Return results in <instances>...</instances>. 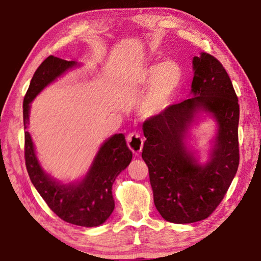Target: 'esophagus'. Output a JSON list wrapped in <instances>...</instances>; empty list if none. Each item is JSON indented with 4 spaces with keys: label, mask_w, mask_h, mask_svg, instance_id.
I'll use <instances>...</instances> for the list:
<instances>
[{
    "label": "esophagus",
    "mask_w": 261,
    "mask_h": 261,
    "mask_svg": "<svg viewBox=\"0 0 261 261\" xmlns=\"http://www.w3.org/2000/svg\"><path fill=\"white\" fill-rule=\"evenodd\" d=\"M126 141H127V146H129L132 153H134L135 155H139L144 145V139L143 137L140 136L139 132H136V131L131 132V134L127 136Z\"/></svg>",
    "instance_id": "obj_1"
}]
</instances>
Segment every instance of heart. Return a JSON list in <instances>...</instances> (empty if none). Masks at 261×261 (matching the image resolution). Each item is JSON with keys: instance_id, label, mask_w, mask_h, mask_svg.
Instances as JSON below:
<instances>
[{"instance_id": "b5f03b06", "label": "heart", "mask_w": 261, "mask_h": 261, "mask_svg": "<svg viewBox=\"0 0 261 261\" xmlns=\"http://www.w3.org/2000/svg\"><path fill=\"white\" fill-rule=\"evenodd\" d=\"M138 85L147 88L140 103L145 116H156L165 113L173 102L183 82V71L175 62L149 64L138 74Z\"/></svg>"}]
</instances>
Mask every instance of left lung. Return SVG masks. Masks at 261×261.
Here are the masks:
<instances>
[{
	"label": "left lung",
	"instance_id": "1",
	"mask_svg": "<svg viewBox=\"0 0 261 261\" xmlns=\"http://www.w3.org/2000/svg\"><path fill=\"white\" fill-rule=\"evenodd\" d=\"M193 98L169 106L143 124L144 161L149 173L154 205L165 220L192 223L208 218L226 196L240 163V105L223 65L206 53L194 56ZM211 113L218 135L210 160L199 165L185 145L194 117Z\"/></svg>",
	"mask_w": 261,
	"mask_h": 261
}]
</instances>
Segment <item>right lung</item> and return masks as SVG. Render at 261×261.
Returning <instances> with one entry per match:
<instances>
[{
    "label": "right lung",
    "instance_id": "1",
    "mask_svg": "<svg viewBox=\"0 0 261 261\" xmlns=\"http://www.w3.org/2000/svg\"><path fill=\"white\" fill-rule=\"evenodd\" d=\"M77 65V62L53 55L39 65L23 102L25 130L29 125L30 103L35 96L57 77ZM131 159L132 152L126 146L124 135L116 134L101 145L90 170L81 182L61 184L42 170L30 132L25 131V165L31 182L59 218L76 226L98 227L106 222L115 207L113 183L129 166Z\"/></svg>",
    "mask_w": 261,
    "mask_h": 261
}]
</instances>
